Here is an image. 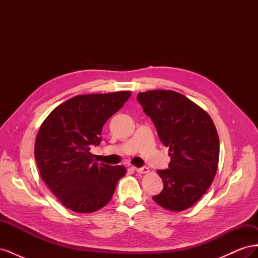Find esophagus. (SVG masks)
<instances>
[{
	"instance_id": "esophagus-1",
	"label": "esophagus",
	"mask_w": 258,
	"mask_h": 258,
	"mask_svg": "<svg viewBox=\"0 0 258 258\" xmlns=\"http://www.w3.org/2000/svg\"><path fill=\"white\" fill-rule=\"evenodd\" d=\"M136 171L138 173H141V174H144V173H148L150 172V170H148L147 167H141V168H136Z\"/></svg>"
}]
</instances>
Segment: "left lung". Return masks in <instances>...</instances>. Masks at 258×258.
I'll return each instance as SVG.
<instances>
[{
  "instance_id": "left-lung-1",
  "label": "left lung",
  "mask_w": 258,
  "mask_h": 258,
  "mask_svg": "<svg viewBox=\"0 0 258 258\" xmlns=\"http://www.w3.org/2000/svg\"><path fill=\"white\" fill-rule=\"evenodd\" d=\"M138 102L169 147V169L158 170L163 189L153 197L160 207L179 212L190 208L212 184L220 157V140L206 111L172 90L139 93Z\"/></svg>"
}]
</instances>
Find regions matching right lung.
I'll return each mask as SVG.
<instances>
[{"instance_id": "right-lung-1", "label": "right lung", "mask_w": 258, "mask_h": 258, "mask_svg": "<svg viewBox=\"0 0 258 258\" xmlns=\"http://www.w3.org/2000/svg\"><path fill=\"white\" fill-rule=\"evenodd\" d=\"M129 91L76 96L48 115L38 130L34 156L43 181L61 204L79 213H91L111 200L122 166L93 160L106 120L120 110Z\"/></svg>"}]
</instances>
